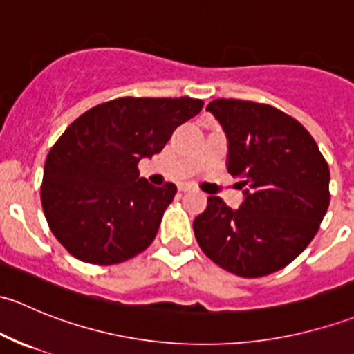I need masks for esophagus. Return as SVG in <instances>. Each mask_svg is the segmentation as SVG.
I'll return each mask as SVG.
<instances>
[{
	"label": "esophagus",
	"mask_w": 354,
	"mask_h": 354,
	"mask_svg": "<svg viewBox=\"0 0 354 354\" xmlns=\"http://www.w3.org/2000/svg\"><path fill=\"white\" fill-rule=\"evenodd\" d=\"M192 185H180V187H178V190L180 192H188V190H192Z\"/></svg>",
	"instance_id": "1"
}]
</instances>
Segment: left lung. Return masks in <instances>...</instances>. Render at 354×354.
Wrapping results in <instances>:
<instances>
[{
	"instance_id": "left-lung-1",
	"label": "left lung",
	"mask_w": 354,
	"mask_h": 354,
	"mask_svg": "<svg viewBox=\"0 0 354 354\" xmlns=\"http://www.w3.org/2000/svg\"><path fill=\"white\" fill-rule=\"evenodd\" d=\"M227 138V173L243 202L209 197L194 221L202 252L227 272L262 277L286 267L319 231L329 209L330 173L301 123L267 104L216 99L207 106Z\"/></svg>"
}]
</instances>
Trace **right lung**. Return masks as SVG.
I'll list each match as a JSON object with an SVG mask.
<instances>
[{"label": "right lung", "instance_id": "right-lung-1", "mask_svg": "<svg viewBox=\"0 0 354 354\" xmlns=\"http://www.w3.org/2000/svg\"><path fill=\"white\" fill-rule=\"evenodd\" d=\"M202 106L190 97H120L66 128L46 159L41 202L49 230L71 255L111 266L154 241L176 187H154L137 166Z\"/></svg>", "mask_w": 354, "mask_h": 354}]
</instances>
